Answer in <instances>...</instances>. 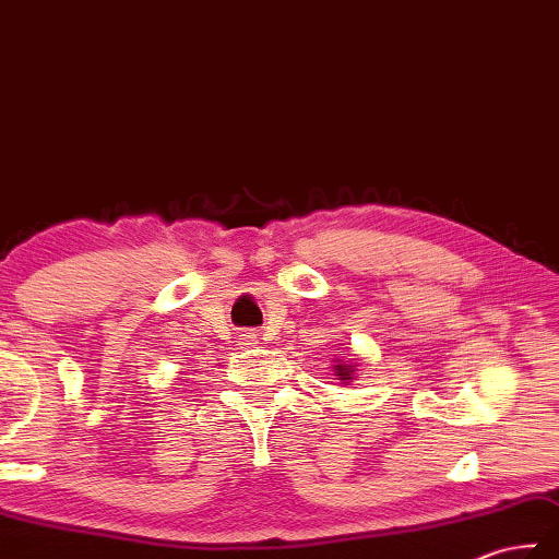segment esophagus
Segmentation results:
<instances>
[{"instance_id": "34e87169", "label": "esophagus", "mask_w": 559, "mask_h": 559, "mask_svg": "<svg viewBox=\"0 0 559 559\" xmlns=\"http://www.w3.org/2000/svg\"><path fill=\"white\" fill-rule=\"evenodd\" d=\"M258 337H260V334H255V332H246V334H243V340H241V344H243V346L258 344Z\"/></svg>"}]
</instances>
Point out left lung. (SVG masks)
Returning a JSON list of instances; mask_svg holds the SVG:
<instances>
[{
    "mask_svg": "<svg viewBox=\"0 0 559 559\" xmlns=\"http://www.w3.org/2000/svg\"><path fill=\"white\" fill-rule=\"evenodd\" d=\"M356 358L354 361H337V366H334V376H337V380L344 384V382H354L356 380Z\"/></svg>",
    "mask_w": 559,
    "mask_h": 559,
    "instance_id": "obj_1",
    "label": "left lung"
}]
</instances>
